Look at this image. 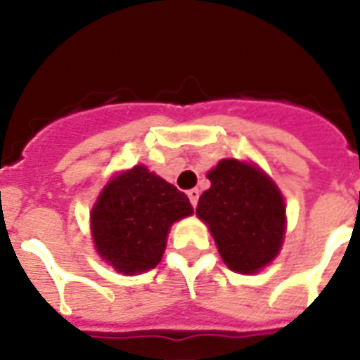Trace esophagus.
Masks as SVG:
<instances>
[{
    "instance_id": "esophagus-1",
    "label": "esophagus",
    "mask_w": 360,
    "mask_h": 360,
    "mask_svg": "<svg viewBox=\"0 0 360 360\" xmlns=\"http://www.w3.org/2000/svg\"><path fill=\"white\" fill-rule=\"evenodd\" d=\"M186 194H188V200H191L192 205L196 207V205H198V198H200V191H198V188H191V191L186 192Z\"/></svg>"
}]
</instances>
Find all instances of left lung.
<instances>
[{
	"label": "left lung",
	"mask_w": 360,
	"mask_h": 360,
	"mask_svg": "<svg viewBox=\"0 0 360 360\" xmlns=\"http://www.w3.org/2000/svg\"><path fill=\"white\" fill-rule=\"evenodd\" d=\"M211 188L196 214L209 226L231 271L257 273L278 256L285 231V205L278 186L254 164L224 158L207 174Z\"/></svg>",
	"instance_id": "1"
}]
</instances>
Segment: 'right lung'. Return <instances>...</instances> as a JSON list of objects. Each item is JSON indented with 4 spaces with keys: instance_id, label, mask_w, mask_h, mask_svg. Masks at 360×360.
Instances as JSON below:
<instances>
[{
    "instance_id": "obj_1",
    "label": "right lung",
    "mask_w": 360,
    "mask_h": 360,
    "mask_svg": "<svg viewBox=\"0 0 360 360\" xmlns=\"http://www.w3.org/2000/svg\"><path fill=\"white\" fill-rule=\"evenodd\" d=\"M194 213L185 192L134 166L115 175L91 211V233L98 256L123 274L157 267L174 222Z\"/></svg>"
}]
</instances>
